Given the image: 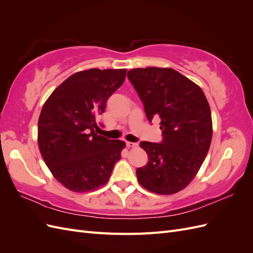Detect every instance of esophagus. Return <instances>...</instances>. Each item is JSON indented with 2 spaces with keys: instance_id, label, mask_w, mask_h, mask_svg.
<instances>
[{
  "instance_id": "1",
  "label": "esophagus",
  "mask_w": 253,
  "mask_h": 253,
  "mask_svg": "<svg viewBox=\"0 0 253 253\" xmlns=\"http://www.w3.org/2000/svg\"><path fill=\"white\" fill-rule=\"evenodd\" d=\"M126 147H127V148H136V147H138V143L131 142V141H126Z\"/></svg>"
}]
</instances>
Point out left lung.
Returning a JSON list of instances; mask_svg holds the SVG:
<instances>
[{"label":"left lung","mask_w":253,"mask_h":253,"mask_svg":"<svg viewBox=\"0 0 253 253\" xmlns=\"http://www.w3.org/2000/svg\"><path fill=\"white\" fill-rule=\"evenodd\" d=\"M151 122L160 118L164 139L142 141L149 162L136 170L140 185L151 192L170 195L185 189L195 177L209 151L212 118L202 88L170 67L128 71Z\"/></svg>","instance_id":"1"}]
</instances>
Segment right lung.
<instances>
[{
    "label": "right lung",
    "mask_w": 253,
    "mask_h": 253,
    "mask_svg": "<svg viewBox=\"0 0 253 253\" xmlns=\"http://www.w3.org/2000/svg\"><path fill=\"white\" fill-rule=\"evenodd\" d=\"M126 68H90L68 77L45 101L38 121V144L49 171L74 192L108 182L126 142L97 135V117L125 82Z\"/></svg>",
    "instance_id": "1"
}]
</instances>
